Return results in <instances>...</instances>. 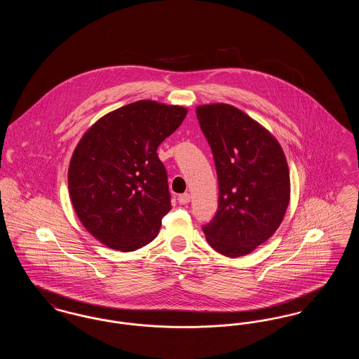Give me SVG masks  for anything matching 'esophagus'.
<instances>
[{"instance_id":"1","label":"esophagus","mask_w":359,"mask_h":359,"mask_svg":"<svg viewBox=\"0 0 359 359\" xmlns=\"http://www.w3.org/2000/svg\"><path fill=\"white\" fill-rule=\"evenodd\" d=\"M177 201H179V203H182V205H187L188 202L191 201V195H189L188 192H184V194L179 195Z\"/></svg>"}]
</instances>
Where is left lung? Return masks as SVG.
Masks as SVG:
<instances>
[{
	"label": "left lung",
	"mask_w": 359,
	"mask_h": 359,
	"mask_svg": "<svg viewBox=\"0 0 359 359\" xmlns=\"http://www.w3.org/2000/svg\"><path fill=\"white\" fill-rule=\"evenodd\" d=\"M214 156L219 199L203 224L210 246L223 256H245L271 238L290 203V171L280 144L237 107L196 109Z\"/></svg>",
	"instance_id": "1"
}]
</instances>
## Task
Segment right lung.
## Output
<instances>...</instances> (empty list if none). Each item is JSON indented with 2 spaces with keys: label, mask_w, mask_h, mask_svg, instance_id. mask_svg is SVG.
Here are the masks:
<instances>
[{
  "label": "right lung",
  "mask_w": 359,
  "mask_h": 359,
  "mask_svg": "<svg viewBox=\"0 0 359 359\" xmlns=\"http://www.w3.org/2000/svg\"><path fill=\"white\" fill-rule=\"evenodd\" d=\"M186 114L182 106L137 101L106 114L79 141L69 163V198L103 245L133 252L156 238L171 210L157 147Z\"/></svg>",
  "instance_id": "1"
}]
</instances>
